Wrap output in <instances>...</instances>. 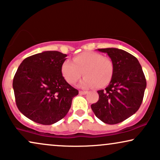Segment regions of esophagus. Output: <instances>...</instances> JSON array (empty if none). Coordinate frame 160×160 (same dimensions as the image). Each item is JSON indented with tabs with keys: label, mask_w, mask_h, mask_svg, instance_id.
<instances>
[{
	"label": "esophagus",
	"mask_w": 160,
	"mask_h": 160,
	"mask_svg": "<svg viewBox=\"0 0 160 160\" xmlns=\"http://www.w3.org/2000/svg\"><path fill=\"white\" fill-rule=\"evenodd\" d=\"M88 93V91H83V90H80L79 94L81 95H85V94Z\"/></svg>",
	"instance_id": "34e87169"
}]
</instances>
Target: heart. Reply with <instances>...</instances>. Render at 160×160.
I'll list each match as a JSON object with an SVG mask.
<instances>
[{"instance_id":"1","label":"heart","mask_w":160,"mask_h":160,"mask_svg":"<svg viewBox=\"0 0 160 160\" xmlns=\"http://www.w3.org/2000/svg\"><path fill=\"white\" fill-rule=\"evenodd\" d=\"M82 72L85 76L80 82V87L104 88L110 83L113 76V64L100 53L89 51L77 55L72 62L67 59L62 65L63 76L70 84L76 83Z\"/></svg>"}]
</instances>
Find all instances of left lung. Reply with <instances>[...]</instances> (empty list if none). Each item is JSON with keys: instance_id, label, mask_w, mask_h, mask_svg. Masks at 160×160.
Instances as JSON below:
<instances>
[{"instance_id": "left-lung-1", "label": "left lung", "mask_w": 160, "mask_h": 160, "mask_svg": "<svg viewBox=\"0 0 160 160\" xmlns=\"http://www.w3.org/2000/svg\"><path fill=\"white\" fill-rule=\"evenodd\" d=\"M108 55L113 64V73L104 90H98V101L91 104L96 117L104 123L123 122L139 110L146 88V79L137 58L117 48L98 49Z\"/></svg>"}]
</instances>
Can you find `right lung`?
<instances>
[{"instance_id":"add662e5","label":"right lung","mask_w":160,"mask_h":160,"mask_svg":"<svg viewBox=\"0 0 160 160\" xmlns=\"http://www.w3.org/2000/svg\"><path fill=\"white\" fill-rule=\"evenodd\" d=\"M66 54L44 51L25 58L18 68L12 87L18 110L42 125H52L67 115L78 91L62 76Z\"/></svg>"}]
</instances>
